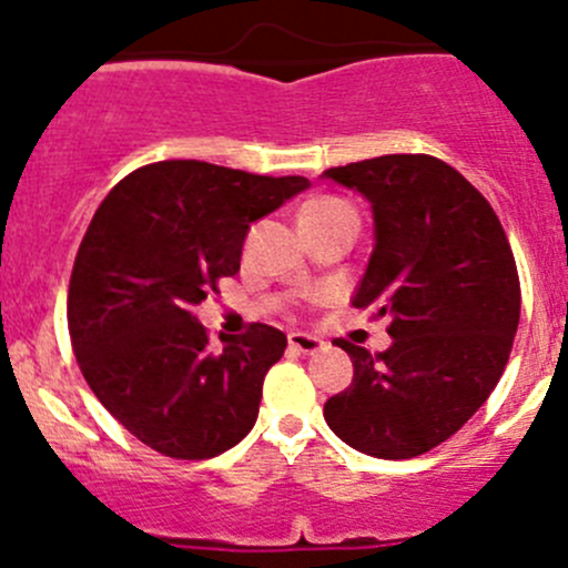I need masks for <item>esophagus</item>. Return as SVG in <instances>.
Returning <instances> with one entry per match:
<instances>
[{
    "mask_svg": "<svg viewBox=\"0 0 568 568\" xmlns=\"http://www.w3.org/2000/svg\"><path fill=\"white\" fill-rule=\"evenodd\" d=\"M288 346L294 348L296 354H305V357H311V354L324 352L326 343L321 341V337H316V335H305V332H291V335H288Z\"/></svg>",
    "mask_w": 568,
    "mask_h": 568,
    "instance_id": "34e87169",
    "label": "esophagus"
}]
</instances>
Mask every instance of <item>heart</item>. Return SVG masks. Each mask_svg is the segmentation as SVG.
I'll return each instance as SVG.
<instances>
[{
	"mask_svg": "<svg viewBox=\"0 0 568 568\" xmlns=\"http://www.w3.org/2000/svg\"><path fill=\"white\" fill-rule=\"evenodd\" d=\"M341 220H357L352 205L337 194H316V197L305 200L300 209V225L302 231H316V227L335 225Z\"/></svg>",
	"mask_w": 568,
	"mask_h": 568,
	"instance_id": "obj_1",
	"label": "heart"
}]
</instances>
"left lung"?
I'll list each match as a JSON object with an SVG mask.
<instances>
[{
    "label": "left lung",
    "mask_w": 568,
    "mask_h": 568,
    "mask_svg": "<svg viewBox=\"0 0 568 568\" xmlns=\"http://www.w3.org/2000/svg\"><path fill=\"white\" fill-rule=\"evenodd\" d=\"M324 178L374 209L376 244L354 307L390 318L387 352L337 337L354 379L324 404L346 445L415 459L480 409L500 382L519 324V274L489 200L443 159L390 153Z\"/></svg>",
    "instance_id": "8db88e82"
}]
</instances>
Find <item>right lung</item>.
<instances>
[{"label": "right lung", "instance_id": "obj_1", "mask_svg": "<svg viewBox=\"0 0 568 568\" xmlns=\"http://www.w3.org/2000/svg\"><path fill=\"white\" fill-rule=\"evenodd\" d=\"M307 186L170 159L125 175L93 214L68 285L71 346L95 398L148 448L211 459L255 426L288 341L250 324L211 348L194 305L239 272L252 222Z\"/></svg>", "mask_w": 568, "mask_h": 568}]
</instances>
